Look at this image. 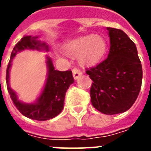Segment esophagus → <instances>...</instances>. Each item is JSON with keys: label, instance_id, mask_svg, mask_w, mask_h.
I'll return each mask as SVG.
<instances>
[{"label": "esophagus", "instance_id": "esophagus-1", "mask_svg": "<svg viewBox=\"0 0 151 151\" xmlns=\"http://www.w3.org/2000/svg\"><path fill=\"white\" fill-rule=\"evenodd\" d=\"M73 78L78 79L80 77V76L82 74V72L79 69H77V68H74L73 69Z\"/></svg>", "mask_w": 151, "mask_h": 151}]
</instances>
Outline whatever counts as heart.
<instances>
[{
  "label": "heart",
  "instance_id": "heart-1",
  "mask_svg": "<svg viewBox=\"0 0 151 151\" xmlns=\"http://www.w3.org/2000/svg\"><path fill=\"white\" fill-rule=\"evenodd\" d=\"M65 52L71 57L79 56L82 65H92L104 56L108 50V43L104 36L88 35L71 40L64 47Z\"/></svg>",
  "mask_w": 151,
  "mask_h": 151
}]
</instances>
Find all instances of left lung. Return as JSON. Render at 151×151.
Returning a JSON list of instances; mask_svg holds the SVG:
<instances>
[{
  "label": "left lung",
  "mask_w": 151,
  "mask_h": 151,
  "mask_svg": "<svg viewBox=\"0 0 151 151\" xmlns=\"http://www.w3.org/2000/svg\"><path fill=\"white\" fill-rule=\"evenodd\" d=\"M110 37L108 58L86 69L91 79L90 95L93 107L106 115L129 110L139 95L142 67L136 45L123 31L107 27Z\"/></svg>",
  "instance_id": "1"
}]
</instances>
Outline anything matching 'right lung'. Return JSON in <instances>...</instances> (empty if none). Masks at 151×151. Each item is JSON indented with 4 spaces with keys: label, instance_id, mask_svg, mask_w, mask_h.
<instances>
[{
    "label": "right lung",
    "instance_id": "add662e5",
    "mask_svg": "<svg viewBox=\"0 0 151 151\" xmlns=\"http://www.w3.org/2000/svg\"><path fill=\"white\" fill-rule=\"evenodd\" d=\"M37 39V36L31 37L25 35L15 45L6 69V84L10 98L18 111L31 120L43 121L54 118L61 112L64 108L65 93L69 86L73 83L74 79L71 70L58 71L54 69L52 60L47 56V78L42 94L34 104H24L18 100L16 93L9 86V69L11 62L17 52L24 49L48 51V47L46 43H42Z\"/></svg>",
    "mask_w": 151,
    "mask_h": 151
}]
</instances>
